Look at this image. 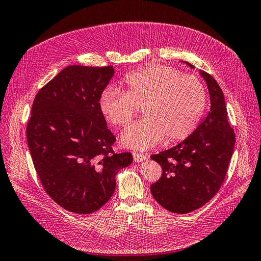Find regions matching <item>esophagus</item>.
Here are the masks:
<instances>
[{
    "label": "esophagus",
    "mask_w": 261,
    "mask_h": 261,
    "mask_svg": "<svg viewBox=\"0 0 261 261\" xmlns=\"http://www.w3.org/2000/svg\"><path fill=\"white\" fill-rule=\"evenodd\" d=\"M133 158H134V161H135V162H141V161H145L148 156L146 154H143V153L133 152Z\"/></svg>",
    "instance_id": "1"
}]
</instances>
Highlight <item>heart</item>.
<instances>
[{"label": "heart", "instance_id": "b5f03b06", "mask_svg": "<svg viewBox=\"0 0 261 261\" xmlns=\"http://www.w3.org/2000/svg\"><path fill=\"white\" fill-rule=\"evenodd\" d=\"M207 105L206 88L198 78L170 66L151 65L124 80V92L107 89L100 111L115 127H125L143 108L146 117L122 134L124 147L146 150L165 138L184 140L198 126Z\"/></svg>", "mask_w": 261, "mask_h": 261}]
</instances>
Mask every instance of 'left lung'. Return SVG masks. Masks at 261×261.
Segmentation results:
<instances>
[{
	"label": "left lung",
	"mask_w": 261,
	"mask_h": 261,
	"mask_svg": "<svg viewBox=\"0 0 261 261\" xmlns=\"http://www.w3.org/2000/svg\"><path fill=\"white\" fill-rule=\"evenodd\" d=\"M200 75L210 93L209 114L184 141L150 156L162 168L150 192L163 208L179 215L199 209L219 192L235 145L223 92L210 74L200 70Z\"/></svg>",
	"instance_id": "8db88e82"
}]
</instances>
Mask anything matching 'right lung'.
Returning a JSON list of instances; mask_svg holds the SVG:
<instances>
[{
	"mask_svg": "<svg viewBox=\"0 0 261 261\" xmlns=\"http://www.w3.org/2000/svg\"><path fill=\"white\" fill-rule=\"evenodd\" d=\"M113 66L70 65L35 97L26 134L29 151L45 193L67 211L89 215L115 191V175L133 161L115 153L99 101Z\"/></svg>",
	"mask_w": 261,
	"mask_h": 261,
	"instance_id": "add662e5",
	"label": "right lung"
}]
</instances>
